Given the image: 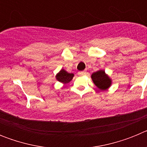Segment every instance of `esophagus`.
<instances>
[{
	"label": "esophagus",
	"mask_w": 147,
	"mask_h": 147,
	"mask_svg": "<svg viewBox=\"0 0 147 147\" xmlns=\"http://www.w3.org/2000/svg\"><path fill=\"white\" fill-rule=\"evenodd\" d=\"M78 74L80 75V76H84V75L86 74V71H80V72L78 73Z\"/></svg>",
	"instance_id": "esophagus-1"
}]
</instances>
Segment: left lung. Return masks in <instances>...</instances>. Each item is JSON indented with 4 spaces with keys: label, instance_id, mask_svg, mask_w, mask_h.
<instances>
[{
    "label": "left lung",
    "instance_id": "8db88e82",
    "mask_svg": "<svg viewBox=\"0 0 147 147\" xmlns=\"http://www.w3.org/2000/svg\"><path fill=\"white\" fill-rule=\"evenodd\" d=\"M91 78L95 85L102 90H107L111 85V80L102 70L93 73Z\"/></svg>",
    "mask_w": 147,
    "mask_h": 147
}]
</instances>
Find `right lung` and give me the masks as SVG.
Segmentation results:
<instances>
[{"label":"right lung","mask_w":147,"mask_h":147,"mask_svg":"<svg viewBox=\"0 0 147 147\" xmlns=\"http://www.w3.org/2000/svg\"><path fill=\"white\" fill-rule=\"evenodd\" d=\"M74 76V74H70V73H67V71H65L64 69H62L57 74L56 78L60 82L66 84V83H68L69 82H71Z\"/></svg>","instance_id":"1"}]
</instances>
